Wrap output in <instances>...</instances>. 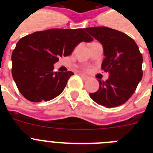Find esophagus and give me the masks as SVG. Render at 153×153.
<instances>
[{
    "label": "esophagus",
    "instance_id": "obj_1",
    "mask_svg": "<svg viewBox=\"0 0 153 153\" xmlns=\"http://www.w3.org/2000/svg\"><path fill=\"white\" fill-rule=\"evenodd\" d=\"M79 76H81V78H83L84 80H86V79H89V76H87L84 75V74H79Z\"/></svg>",
    "mask_w": 153,
    "mask_h": 153
}]
</instances>
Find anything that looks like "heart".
I'll return each mask as SVG.
<instances>
[{
	"label": "heart",
	"mask_w": 153,
	"mask_h": 153,
	"mask_svg": "<svg viewBox=\"0 0 153 153\" xmlns=\"http://www.w3.org/2000/svg\"><path fill=\"white\" fill-rule=\"evenodd\" d=\"M86 70H88V69H87V68H86Z\"/></svg>",
	"instance_id": "obj_1"
}]
</instances>
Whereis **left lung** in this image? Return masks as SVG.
Returning a JSON list of instances; mask_svg holds the SVG:
<instances>
[{"label": "left lung", "mask_w": 153, "mask_h": 153, "mask_svg": "<svg viewBox=\"0 0 153 153\" xmlns=\"http://www.w3.org/2000/svg\"><path fill=\"white\" fill-rule=\"evenodd\" d=\"M101 43L105 58L101 68L109 73L106 81L99 80L100 88L90 97L99 105L113 108L125 103L135 93L143 77V56L130 36L106 27L85 28Z\"/></svg>", "instance_id": "8db88e82"}]
</instances>
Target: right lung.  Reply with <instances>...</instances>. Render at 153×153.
I'll return each mask as SVG.
<instances>
[{
	"mask_svg": "<svg viewBox=\"0 0 153 153\" xmlns=\"http://www.w3.org/2000/svg\"><path fill=\"white\" fill-rule=\"evenodd\" d=\"M93 40L82 29H50L19 40L12 53V76L20 93L31 102L59 96L74 73L53 71V64L72 53L81 42Z\"/></svg>",
	"mask_w": 153,
	"mask_h": 153,
	"instance_id": "add662e5",
	"label": "right lung"
}]
</instances>
